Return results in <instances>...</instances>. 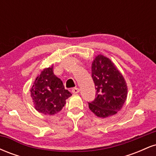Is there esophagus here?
<instances>
[{"label":"esophagus","mask_w":156,"mask_h":156,"mask_svg":"<svg viewBox=\"0 0 156 156\" xmlns=\"http://www.w3.org/2000/svg\"><path fill=\"white\" fill-rule=\"evenodd\" d=\"M72 92L73 94H78V93L80 92V89L78 88H73L72 89Z\"/></svg>","instance_id":"esophagus-1"}]
</instances>
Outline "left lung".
I'll list each match as a JSON object with an SVG mask.
<instances>
[{"label":"left lung","mask_w":156,"mask_h":156,"mask_svg":"<svg viewBox=\"0 0 156 156\" xmlns=\"http://www.w3.org/2000/svg\"><path fill=\"white\" fill-rule=\"evenodd\" d=\"M92 77L96 98L89 108L98 117L106 118L120 111L128 95V86L116 65L103 55L95 56L92 64Z\"/></svg>","instance_id":"left-lung-1"}]
</instances>
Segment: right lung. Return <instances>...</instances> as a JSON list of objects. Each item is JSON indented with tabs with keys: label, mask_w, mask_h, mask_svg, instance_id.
I'll use <instances>...</instances> for the list:
<instances>
[{
	"label": "right lung",
	"mask_w": 156,
	"mask_h": 156,
	"mask_svg": "<svg viewBox=\"0 0 156 156\" xmlns=\"http://www.w3.org/2000/svg\"><path fill=\"white\" fill-rule=\"evenodd\" d=\"M30 92L36 110L46 115L59 112L66 100L72 95L64 89L60 78L53 74V66L44 68L36 78Z\"/></svg>",
	"instance_id": "1"
}]
</instances>
